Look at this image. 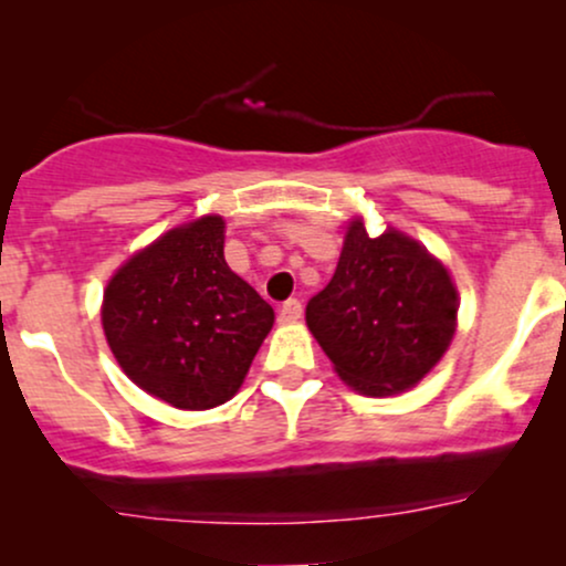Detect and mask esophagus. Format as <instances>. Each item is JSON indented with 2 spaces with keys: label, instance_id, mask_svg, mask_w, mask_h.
<instances>
[{
  "label": "esophagus",
  "instance_id": "obj_1",
  "mask_svg": "<svg viewBox=\"0 0 566 566\" xmlns=\"http://www.w3.org/2000/svg\"><path fill=\"white\" fill-rule=\"evenodd\" d=\"M301 316H303V303L297 301V297H290V301L282 303V308H279V322H284V324L297 322Z\"/></svg>",
  "mask_w": 566,
  "mask_h": 566
}]
</instances>
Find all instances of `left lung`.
Returning <instances> with one entry per match:
<instances>
[{"mask_svg":"<svg viewBox=\"0 0 566 566\" xmlns=\"http://www.w3.org/2000/svg\"><path fill=\"white\" fill-rule=\"evenodd\" d=\"M458 319L447 269L415 239L388 229L346 233L329 284L305 305V322L343 380L367 396L399 394L444 356Z\"/></svg>","mask_w":566,"mask_h":566,"instance_id":"obj_1","label":"left lung"}]
</instances>
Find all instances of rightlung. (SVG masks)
<instances>
[{
    "label": "right lung",
    "mask_w": 566,
    "mask_h": 566,
    "mask_svg": "<svg viewBox=\"0 0 566 566\" xmlns=\"http://www.w3.org/2000/svg\"><path fill=\"white\" fill-rule=\"evenodd\" d=\"M223 218L167 231L116 271L103 333L127 378L178 409H210L242 386L274 308L223 258Z\"/></svg>",
    "instance_id": "1"
}]
</instances>
